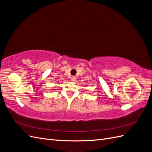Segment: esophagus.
Returning a JSON list of instances; mask_svg holds the SVG:
<instances>
[{"label": "esophagus", "instance_id": "1", "mask_svg": "<svg viewBox=\"0 0 152 152\" xmlns=\"http://www.w3.org/2000/svg\"><path fill=\"white\" fill-rule=\"evenodd\" d=\"M75 77H74V76H72V77H70V80L72 81V82H74V81H75Z\"/></svg>", "mask_w": 152, "mask_h": 152}]
</instances>
